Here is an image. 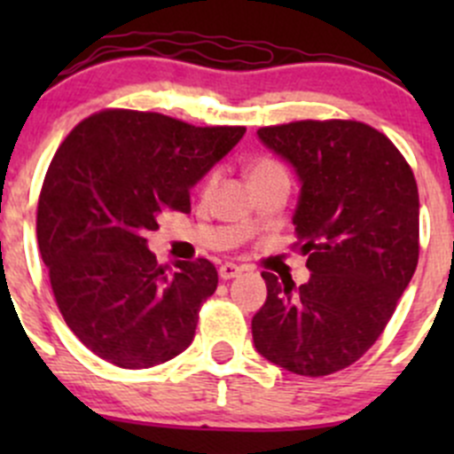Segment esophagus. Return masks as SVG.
I'll return each instance as SVG.
<instances>
[{
  "instance_id": "1",
  "label": "esophagus",
  "mask_w": 454,
  "mask_h": 454,
  "mask_svg": "<svg viewBox=\"0 0 454 454\" xmlns=\"http://www.w3.org/2000/svg\"><path fill=\"white\" fill-rule=\"evenodd\" d=\"M239 274H241V268H239V265H235V263H223L222 268H219V277H222L223 281L239 277Z\"/></svg>"
}]
</instances>
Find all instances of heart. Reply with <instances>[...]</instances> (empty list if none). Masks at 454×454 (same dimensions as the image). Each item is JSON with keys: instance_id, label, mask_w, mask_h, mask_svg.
<instances>
[{"instance_id": "heart-1", "label": "heart", "mask_w": 454, "mask_h": 454, "mask_svg": "<svg viewBox=\"0 0 454 454\" xmlns=\"http://www.w3.org/2000/svg\"><path fill=\"white\" fill-rule=\"evenodd\" d=\"M278 171H283V168L278 167L277 162H272V160H256V162L250 164L248 177L250 182H253V180H259V177L272 176V173H278ZM215 184H217V171H213L208 177H206L204 191H210Z\"/></svg>"}]
</instances>
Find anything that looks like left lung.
<instances>
[{"instance_id":"obj_1","label":"left lung","mask_w":454,"mask_h":454,"mask_svg":"<svg viewBox=\"0 0 454 454\" xmlns=\"http://www.w3.org/2000/svg\"><path fill=\"white\" fill-rule=\"evenodd\" d=\"M259 140L299 177L296 248L309 281L263 272L268 299L253 318L254 349L299 375L354 364L380 338L419 256V195L391 140L356 121L261 127Z\"/></svg>"}]
</instances>
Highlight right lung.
I'll return each mask as SVG.
<instances>
[{
    "label": "right lung",
    "instance_id": "1",
    "mask_svg": "<svg viewBox=\"0 0 454 454\" xmlns=\"http://www.w3.org/2000/svg\"><path fill=\"white\" fill-rule=\"evenodd\" d=\"M244 134L107 109L59 146L39 195L36 239L67 327L98 358L149 369L193 342L217 270L198 259L167 272L146 235L168 210L191 208V189Z\"/></svg>",
    "mask_w": 454,
    "mask_h": 454
}]
</instances>
